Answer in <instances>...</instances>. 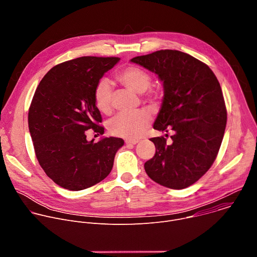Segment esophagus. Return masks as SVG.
Returning <instances> with one entry per match:
<instances>
[{
	"instance_id": "obj_1",
	"label": "esophagus",
	"mask_w": 257,
	"mask_h": 257,
	"mask_svg": "<svg viewBox=\"0 0 257 257\" xmlns=\"http://www.w3.org/2000/svg\"><path fill=\"white\" fill-rule=\"evenodd\" d=\"M137 142H138V140H126V141H125L126 145H134V144H136Z\"/></svg>"
}]
</instances>
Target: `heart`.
Segmentation results:
<instances>
[{
    "instance_id": "1",
    "label": "heart",
    "mask_w": 257,
    "mask_h": 257,
    "mask_svg": "<svg viewBox=\"0 0 257 257\" xmlns=\"http://www.w3.org/2000/svg\"><path fill=\"white\" fill-rule=\"evenodd\" d=\"M117 80L128 89L143 93L152 84V77L148 72L136 66H128L116 75ZM156 97L154 91H149L145 99L153 101ZM93 99L96 107L103 114L112 111V90L106 80H100L96 84L93 92ZM151 123V117L143 111L132 113H122L114 117L108 123V131L111 134L130 140L139 138Z\"/></svg>"
}]
</instances>
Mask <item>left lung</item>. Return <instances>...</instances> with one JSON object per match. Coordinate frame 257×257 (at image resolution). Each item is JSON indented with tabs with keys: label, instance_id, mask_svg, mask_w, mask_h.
Segmentation results:
<instances>
[{
	"label": "left lung",
	"instance_id": "obj_1",
	"mask_svg": "<svg viewBox=\"0 0 257 257\" xmlns=\"http://www.w3.org/2000/svg\"><path fill=\"white\" fill-rule=\"evenodd\" d=\"M154 72L164 85V98L154 129L168 132L151 138L156 155L144 164L149 177L171 189H184L211 167L221 148L227 109L210 68L194 57L176 50H161L131 59Z\"/></svg>",
	"mask_w": 257,
	"mask_h": 257
}]
</instances>
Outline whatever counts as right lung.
Segmentation results:
<instances>
[{
  "instance_id": "1",
  "label": "right lung",
  "mask_w": 257,
  "mask_h": 257,
  "mask_svg": "<svg viewBox=\"0 0 257 257\" xmlns=\"http://www.w3.org/2000/svg\"><path fill=\"white\" fill-rule=\"evenodd\" d=\"M120 58L80 57L53 67L36 88L28 127L36 159L59 186L78 191L102 181L112 171L124 140H86L85 131L103 134L93 92L104 73Z\"/></svg>"
}]
</instances>
